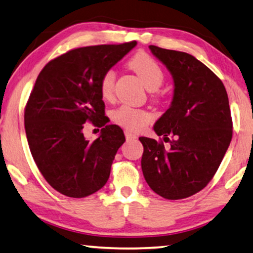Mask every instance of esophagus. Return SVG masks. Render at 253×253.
<instances>
[{"label":"esophagus","instance_id":"obj_1","mask_svg":"<svg viewBox=\"0 0 253 253\" xmlns=\"http://www.w3.org/2000/svg\"><path fill=\"white\" fill-rule=\"evenodd\" d=\"M125 136H126L127 141H134V139L137 138V136L134 135V134H131L130 131H128V130L125 131Z\"/></svg>","mask_w":253,"mask_h":253}]
</instances>
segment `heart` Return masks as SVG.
Wrapping results in <instances>:
<instances>
[{"label": "heart", "instance_id": "b5f03b06", "mask_svg": "<svg viewBox=\"0 0 253 253\" xmlns=\"http://www.w3.org/2000/svg\"><path fill=\"white\" fill-rule=\"evenodd\" d=\"M133 69L141 78L147 90L156 91L164 82L162 67L154 58L145 53L136 54L129 61ZM116 73L114 70H107L102 73L99 81V91L103 100L112 101L115 97ZM111 120L120 127L129 131H139L152 122L150 112L142 109H135L129 106H122L111 111Z\"/></svg>", "mask_w": 253, "mask_h": 253}]
</instances>
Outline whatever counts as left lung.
I'll list each match as a JSON object with an SVG mask.
<instances>
[{"mask_svg":"<svg viewBox=\"0 0 253 253\" xmlns=\"http://www.w3.org/2000/svg\"><path fill=\"white\" fill-rule=\"evenodd\" d=\"M150 49L173 76L174 94L154 125L170 146L139 137L143 174L161 197L183 199L207 186L226 153L233 134L228 97L218 76L194 56L153 45Z\"/></svg>","mask_w":253,"mask_h":253,"instance_id":"obj_1","label":"left lung"}]
</instances>
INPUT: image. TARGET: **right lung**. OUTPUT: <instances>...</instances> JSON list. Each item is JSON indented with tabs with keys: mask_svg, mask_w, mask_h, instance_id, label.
Segmentation results:
<instances>
[{
	"mask_svg": "<svg viewBox=\"0 0 253 253\" xmlns=\"http://www.w3.org/2000/svg\"><path fill=\"white\" fill-rule=\"evenodd\" d=\"M136 43L75 48L48 62L36 80L25 108L28 144L42 177L67 197L90 196L109 179L125 135L107 124L99 81ZM86 122L103 127L93 142L84 137Z\"/></svg>",
	"mask_w": 253,
	"mask_h": 253,
	"instance_id": "right-lung-1",
	"label": "right lung"
}]
</instances>
